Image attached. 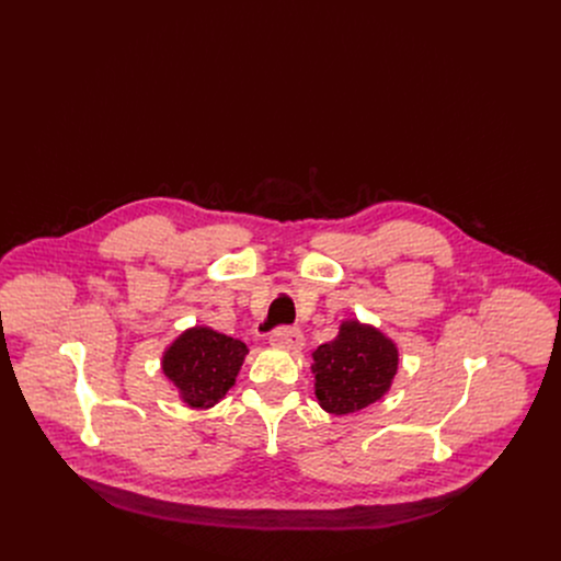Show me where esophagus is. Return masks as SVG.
<instances>
[{
	"mask_svg": "<svg viewBox=\"0 0 561 561\" xmlns=\"http://www.w3.org/2000/svg\"><path fill=\"white\" fill-rule=\"evenodd\" d=\"M271 344L277 348H284V351H299L304 346V335L299 333V329L282 327V329L273 331Z\"/></svg>",
	"mask_w": 561,
	"mask_h": 561,
	"instance_id": "34e87169",
	"label": "esophagus"
}]
</instances>
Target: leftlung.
<instances>
[{"label":"left lung","mask_w":561,"mask_h":561,"mask_svg":"<svg viewBox=\"0 0 561 561\" xmlns=\"http://www.w3.org/2000/svg\"><path fill=\"white\" fill-rule=\"evenodd\" d=\"M314 394L333 415L357 413L390 388L397 373V346L373 327L344 322L333 342L312 353Z\"/></svg>","instance_id":"left-lung-1"}]
</instances>
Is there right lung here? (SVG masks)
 Returning a JSON list of instances; mask_svg holds the SVG:
<instances>
[{
    "label": "right lung",
    "instance_id": "1",
    "mask_svg": "<svg viewBox=\"0 0 561 561\" xmlns=\"http://www.w3.org/2000/svg\"><path fill=\"white\" fill-rule=\"evenodd\" d=\"M249 348L206 327L182 333L164 353V375L193 409H210L228 392Z\"/></svg>",
    "mask_w": 561,
    "mask_h": 561
}]
</instances>
